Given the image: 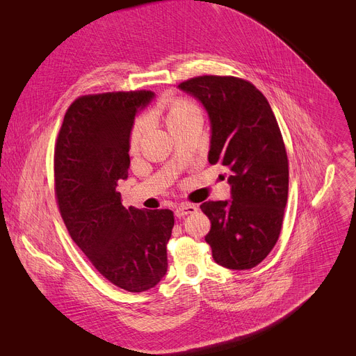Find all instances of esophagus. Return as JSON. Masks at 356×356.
Returning a JSON list of instances; mask_svg holds the SVG:
<instances>
[{"instance_id": "34e87169", "label": "esophagus", "mask_w": 356, "mask_h": 356, "mask_svg": "<svg viewBox=\"0 0 356 356\" xmlns=\"http://www.w3.org/2000/svg\"><path fill=\"white\" fill-rule=\"evenodd\" d=\"M195 212H197V207L196 204H192V203H181L180 207L176 209V216L177 218H183V216H186V215H189V213H195Z\"/></svg>"}]
</instances>
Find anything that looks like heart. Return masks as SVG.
Segmentation results:
<instances>
[{"instance_id":"1","label":"heart","mask_w":356,"mask_h":356,"mask_svg":"<svg viewBox=\"0 0 356 356\" xmlns=\"http://www.w3.org/2000/svg\"><path fill=\"white\" fill-rule=\"evenodd\" d=\"M193 112H199V108L195 102H192L189 99H184V98L173 99L167 108V124H168V127L184 120V118H188L189 115L193 114ZM147 127H148V118L147 117H141L134 122L133 129H131V133H129V148H131V152H137V149H138L141 138L145 133Z\"/></svg>"}]
</instances>
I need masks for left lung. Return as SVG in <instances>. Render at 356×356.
<instances>
[{
  "label": "left lung",
  "mask_w": 356,
  "mask_h": 356,
  "mask_svg": "<svg viewBox=\"0 0 356 356\" xmlns=\"http://www.w3.org/2000/svg\"><path fill=\"white\" fill-rule=\"evenodd\" d=\"M179 88L207 108L209 163L229 172L232 200L200 204L211 219L204 239L219 266L254 268L277 244L289 196V159L274 112L263 92L241 78L203 74Z\"/></svg>",
  "instance_id": "obj_1"
}]
</instances>
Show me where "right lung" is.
<instances>
[{"mask_svg":"<svg viewBox=\"0 0 356 356\" xmlns=\"http://www.w3.org/2000/svg\"><path fill=\"white\" fill-rule=\"evenodd\" d=\"M152 90L83 95L67 108L54 145V195L60 216L92 266L131 293L153 289L167 271L170 209L124 208L129 133Z\"/></svg>","mask_w":356,"mask_h":356,"instance_id":"add662e5","label":"right lung"}]
</instances>
